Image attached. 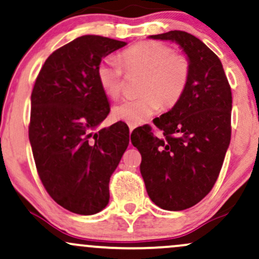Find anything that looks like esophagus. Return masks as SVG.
<instances>
[{
    "mask_svg": "<svg viewBox=\"0 0 259 259\" xmlns=\"http://www.w3.org/2000/svg\"><path fill=\"white\" fill-rule=\"evenodd\" d=\"M127 125H129V129H130V133L133 132L134 129H135V125H134V124H127Z\"/></svg>",
    "mask_w": 259,
    "mask_h": 259,
    "instance_id": "obj_1",
    "label": "esophagus"
}]
</instances>
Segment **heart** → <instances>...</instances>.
<instances>
[{
	"label": "heart",
	"instance_id": "1",
	"mask_svg": "<svg viewBox=\"0 0 259 259\" xmlns=\"http://www.w3.org/2000/svg\"><path fill=\"white\" fill-rule=\"evenodd\" d=\"M120 61L108 56L97 67V78L105 94L115 100L121 95L125 72L145 73L141 96L120 102L113 108L115 119L129 124L144 123L162 107L171 108L183 99L191 75L187 57L178 55L159 41H142L120 53Z\"/></svg>",
	"mask_w": 259,
	"mask_h": 259
}]
</instances>
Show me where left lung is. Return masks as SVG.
<instances>
[{
    "label": "left lung",
    "instance_id": "1",
    "mask_svg": "<svg viewBox=\"0 0 259 259\" xmlns=\"http://www.w3.org/2000/svg\"><path fill=\"white\" fill-rule=\"evenodd\" d=\"M179 44L191 64L183 99L156 118L151 126L132 134L141 153L140 171L150 198L167 210L198 203L214 186L231 138V89L221 59L200 38L186 31L151 35Z\"/></svg>",
    "mask_w": 259,
    "mask_h": 259
}]
</instances>
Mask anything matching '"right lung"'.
Segmentation results:
<instances>
[{
    "label": "right lung",
    "mask_w": 259,
    "mask_h": 259,
    "mask_svg": "<svg viewBox=\"0 0 259 259\" xmlns=\"http://www.w3.org/2000/svg\"><path fill=\"white\" fill-rule=\"evenodd\" d=\"M125 45L99 35L75 38L50 55L32 89L29 140L37 174L55 202L76 214L108 204L109 179L129 145L121 121L95 133L111 111L97 67Z\"/></svg>",
    "instance_id": "right-lung-1"
}]
</instances>
